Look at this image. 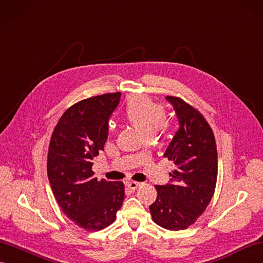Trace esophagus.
<instances>
[{"label": "esophagus", "mask_w": 263, "mask_h": 263, "mask_svg": "<svg viewBox=\"0 0 263 263\" xmlns=\"http://www.w3.org/2000/svg\"><path fill=\"white\" fill-rule=\"evenodd\" d=\"M126 185H127L128 189H130L132 191H135L140 186V183H138V182H127Z\"/></svg>", "instance_id": "obj_1"}]
</instances>
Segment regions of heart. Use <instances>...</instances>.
I'll list each match as a JSON object with an SVG mask.
<instances>
[{"label":"heart","mask_w":263,"mask_h":263,"mask_svg":"<svg viewBox=\"0 0 263 263\" xmlns=\"http://www.w3.org/2000/svg\"><path fill=\"white\" fill-rule=\"evenodd\" d=\"M125 116L130 124L143 133L145 137L166 127L163 106L146 97H135L128 101Z\"/></svg>","instance_id":"heart-1"}]
</instances>
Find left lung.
I'll return each mask as SVG.
<instances>
[{
	"mask_svg": "<svg viewBox=\"0 0 263 263\" xmlns=\"http://www.w3.org/2000/svg\"><path fill=\"white\" fill-rule=\"evenodd\" d=\"M175 110L178 129L164 157L175 164L171 180L156 185L157 198L149 206L153 221L164 229L189 228L205 211L217 177L213 132L202 115L181 98L166 97Z\"/></svg>",
	"mask_w": 263,
	"mask_h": 263,
	"instance_id": "1",
	"label": "left lung"
}]
</instances>
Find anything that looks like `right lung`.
<instances>
[{
	"label": "right lung",
	"instance_id": "1",
	"mask_svg": "<svg viewBox=\"0 0 263 263\" xmlns=\"http://www.w3.org/2000/svg\"><path fill=\"white\" fill-rule=\"evenodd\" d=\"M120 96L105 93L77 102L58 121L49 145L48 177L55 200L70 220L88 231L110 226L125 197L123 182L97 181L92 172Z\"/></svg>",
	"mask_w": 263,
	"mask_h": 263
}]
</instances>
